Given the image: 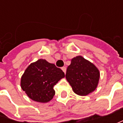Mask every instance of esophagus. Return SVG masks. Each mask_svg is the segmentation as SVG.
I'll return each mask as SVG.
<instances>
[{
	"instance_id": "obj_1",
	"label": "esophagus",
	"mask_w": 123,
	"mask_h": 123,
	"mask_svg": "<svg viewBox=\"0 0 123 123\" xmlns=\"http://www.w3.org/2000/svg\"><path fill=\"white\" fill-rule=\"evenodd\" d=\"M62 70H63V72H64V73H66V67H62Z\"/></svg>"
}]
</instances>
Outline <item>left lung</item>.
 Returning <instances> with one entry per match:
<instances>
[{
    "label": "left lung",
    "instance_id": "left-lung-1",
    "mask_svg": "<svg viewBox=\"0 0 123 123\" xmlns=\"http://www.w3.org/2000/svg\"><path fill=\"white\" fill-rule=\"evenodd\" d=\"M66 78L74 93L86 96L97 88L100 73L90 62L81 56H77L71 59V64L67 68Z\"/></svg>",
    "mask_w": 123,
    "mask_h": 123
}]
</instances>
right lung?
<instances>
[{"instance_id":"1","label":"right lung","mask_w":123,"mask_h":123,"mask_svg":"<svg viewBox=\"0 0 123 123\" xmlns=\"http://www.w3.org/2000/svg\"><path fill=\"white\" fill-rule=\"evenodd\" d=\"M64 77V72L55 64L40 59L27 67L22 76L20 86L33 101L47 103L55 94L54 86Z\"/></svg>"}]
</instances>
